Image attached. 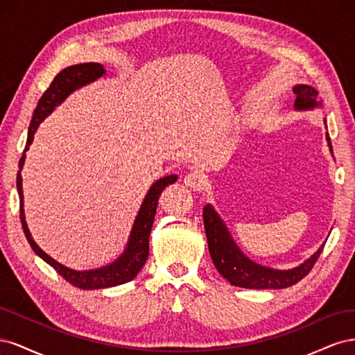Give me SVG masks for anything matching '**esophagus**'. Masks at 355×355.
<instances>
[{"instance_id":"obj_1","label":"esophagus","mask_w":355,"mask_h":355,"mask_svg":"<svg viewBox=\"0 0 355 355\" xmlns=\"http://www.w3.org/2000/svg\"><path fill=\"white\" fill-rule=\"evenodd\" d=\"M184 184L191 189L201 191L204 187H206V178H204V175L200 173V171L194 170V171H189V173L184 178Z\"/></svg>"}]
</instances>
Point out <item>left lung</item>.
<instances>
[{"label":"left lung","instance_id":"obj_1","mask_svg":"<svg viewBox=\"0 0 355 355\" xmlns=\"http://www.w3.org/2000/svg\"><path fill=\"white\" fill-rule=\"evenodd\" d=\"M293 92L296 93L295 111H314L323 106V102L317 99L318 92L311 85L297 84L293 87ZM324 124L327 128L326 118ZM326 141L330 153L333 154L330 136L327 132ZM202 219L207 235L209 252L214 266H216V270L225 280H228L232 286L243 288H286L296 284L313 270L324 247V244L320 245V249L309 259L292 268V270H274V268L256 263L241 252L237 243L231 237L228 227L211 204L204 206Z\"/></svg>","mask_w":355,"mask_h":355}]
</instances>
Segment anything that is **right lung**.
I'll list each match as a JSON object with an SVG mask.
<instances>
[{"mask_svg":"<svg viewBox=\"0 0 355 355\" xmlns=\"http://www.w3.org/2000/svg\"><path fill=\"white\" fill-rule=\"evenodd\" d=\"M105 73H106V69L103 68V65H101V63L89 62V63H78V65L68 67L56 75L55 80L51 81L50 87L44 92V94L41 96V99L38 101V105L34 111V115H32L29 130H28L26 146L22 154V158L19 161V171H17V179H16L19 200H20V222H22L25 237L31 244L32 250H34L42 261L55 268L56 272H59L67 282L83 290L115 287V286L132 282L133 278L139 274V271L142 270L148 259L149 235H151V228H153L154 218L157 213L158 198L167 185L175 184L178 180V175H168L154 182L151 188H149L148 194L145 196L144 202L141 204V209L137 211V216L135 219L130 237L127 240L124 252L118 256L114 262L108 265L96 268V270H85V271L71 270V268L53 259V257L42 250L41 247L34 241V239H32L31 231L28 230L26 219H25L22 175H20L26 158L25 153L29 149V145L32 144V141H34V135L37 132L38 125L56 110V106L62 105V102H65L68 99V96L72 94L75 90H78L84 87V85L102 78Z\"/></svg>","mask_w":355,"mask_h":355,"instance_id":"1","label":"right lung"}]
</instances>
